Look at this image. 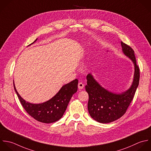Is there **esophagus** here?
I'll list each match as a JSON object with an SVG mask.
<instances>
[{"label":"esophagus","mask_w":151,"mask_h":151,"mask_svg":"<svg viewBox=\"0 0 151 151\" xmlns=\"http://www.w3.org/2000/svg\"><path fill=\"white\" fill-rule=\"evenodd\" d=\"M83 87H84V85H83V83L79 82V83H78V88H79L80 90H81V89H82L83 88Z\"/></svg>","instance_id":"1"}]
</instances>
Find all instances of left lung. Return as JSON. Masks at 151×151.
Masks as SVG:
<instances>
[{"instance_id": "obj_1", "label": "left lung", "mask_w": 151, "mask_h": 151, "mask_svg": "<svg viewBox=\"0 0 151 151\" xmlns=\"http://www.w3.org/2000/svg\"><path fill=\"white\" fill-rule=\"evenodd\" d=\"M121 43L124 53L132 60L135 67L133 82L128 90L121 93H114L102 87L91 73L86 76L85 89L89 95V113L94 120L102 124L115 121L126 113L139 85L140 70L134 50L125 43Z\"/></svg>"}]
</instances>
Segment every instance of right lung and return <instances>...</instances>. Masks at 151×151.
Masks as SVG:
<instances>
[{"label": "right lung", "mask_w": 151, "mask_h": 151, "mask_svg": "<svg viewBox=\"0 0 151 151\" xmlns=\"http://www.w3.org/2000/svg\"><path fill=\"white\" fill-rule=\"evenodd\" d=\"M37 39L30 45L35 42ZM78 84V80L76 79L63 85L50 100L42 104H34L26 102L19 95L13 82L14 91L24 110L36 121L45 124L55 122L62 117L71 98L77 92Z\"/></svg>", "instance_id": "add662e5"}]
</instances>
